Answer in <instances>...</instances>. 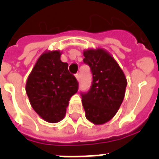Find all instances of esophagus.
<instances>
[{"label": "esophagus", "instance_id": "esophagus-1", "mask_svg": "<svg viewBox=\"0 0 159 159\" xmlns=\"http://www.w3.org/2000/svg\"><path fill=\"white\" fill-rule=\"evenodd\" d=\"M75 77H76V79H77V81H79V80H80V77H81V76H80L79 72H77V74L75 75Z\"/></svg>", "mask_w": 159, "mask_h": 159}]
</instances>
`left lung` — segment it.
Returning <instances> with one entry per match:
<instances>
[{"instance_id":"8db88e82","label":"left lung","mask_w":159,"mask_h":159,"mask_svg":"<svg viewBox=\"0 0 159 159\" xmlns=\"http://www.w3.org/2000/svg\"><path fill=\"white\" fill-rule=\"evenodd\" d=\"M83 62L91 67V89L82 95L86 118L96 125L108 122L116 116L125 95L127 80L112 55L104 48L83 50Z\"/></svg>"}]
</instances>
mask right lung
Segmentation results:
<instances>
[{
  "label": "right lung",
  "instance_id": "obj_1",
  "mask_svg": "<svg viewBox=\"0 0 159 159\" xmlns=\"http://www.w3.org/2000/svg\"><path fill=\"white\" fill-rule=\"evenodd\" d=\"M60 50H46L39 56L26 82L25 91L32 108L48 123L64 118L78 82L61 61Z\"/></svg>",
  "mask_w": 159,
  "mask_h": 159
}]
</instances>
